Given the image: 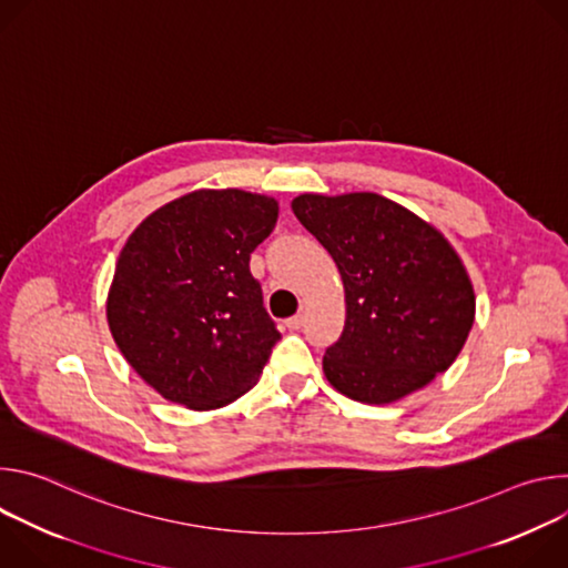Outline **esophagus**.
<instances>
[{
	"label": "esophagus",
	"instance_id": "esophagus-1",
	"mask_svg": "<svg viewBox=\"0 0 568 568\" xmlns=\"http://www.w3.org/2000/svg\"><path fill=\"white\" fill-rule=\"evenodd\" d=\"M303 323H305V314L298 312V314H294V316H290V318L285 321V326H287L290 331H298V328H303Z\"/></svg>",
	"mask_w": 568,
	"mask_h": 568
}]
</instances>
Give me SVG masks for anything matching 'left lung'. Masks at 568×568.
<instances>
[{
    "label": "left lung",
    "mask_w": 568,
    "mask_h": 568,
    "mask_svg": "<svg viewBox=\"0 0 568 568\" xmlns=\"http://www.w3.org/2000/svg\"><path fill=\"white\" fill-rule=\"evenodd\" d=\"M292 211L344 281V333L323 355L328 382L351 399L388 404L445 373L476 303L440 231L377 193H305Z\"/></svg>",
    "instance_id": "obj_1"
}]
</instances>
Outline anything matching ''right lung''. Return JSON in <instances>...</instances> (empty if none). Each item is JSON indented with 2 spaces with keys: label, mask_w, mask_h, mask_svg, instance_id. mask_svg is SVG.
Masks as SVG:
<instances>
[{
  "label": "right lung",
  "mask_w": 568,
  "mask_h": 568,
  "mask_svg": "<svg viewBox=\"0 0 568 568\" xmlns=\"http://www.w3.org/2000/svg\"><path fill=\"white\" fill-rule=\"evenodd\" d=\"M278 204L237 189L195 191L128 237L108 296L112 337L171 402L217 409L247 393L281 339L252 276Z\"/></svg>",
  "instance_id": "right-lung-1"
}]
</instances>
